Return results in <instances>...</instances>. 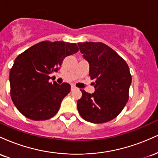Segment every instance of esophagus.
Returning a JSON list of instances; mask_svg holds the SVG:
<instances>
[{
  "label": "esophagus",
  "instance_id": "obj_1",
  "mask_svg": "<svg viewBox=\"0 0 158 158\" xmlns=\"http://www.w3.org/2000/svg\"><path fill=\"white\" fill-rule=\"evenodd\" d=\"M76 88H76L75 86H73V85H71V90H74L76 89Z\"/></svg>",
  "mask_w": 158,
  "mask_h": 158
}]
</instances>
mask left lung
<instances>
[{"label": "left lung", "mask_w": 158, "mask_h": 158, "mask_svg": "<svg viewBox=\"0 0 158 158\" xmlns=\"http://www.w3.org/2000/svg\"><path fill=\"white\" fill-rule=\"evenodd\" d=\"M83 57L89 63V75L95 91L81 90L77 101L79 113L85 120L104 123L117 117L128 100L131 76L126 61L113 49L101 42L78 43Z\"/></svg>", "instance_id": "1"}]
</instances>
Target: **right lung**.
<instances>
[{
	"instance_id": "right-lung-1",
	"label": "right lung",
	"mask_w": 158,
	"mask_h": 158,
	"mask_svg": "<svg viewBox=\"0 0 158 158\" xmlns=\"http://www.w3.org/2000/svg\"><path fill=\"white\" fill-rule=\"evenodd\" d=\"M78 51L76 43L44 41L18 56L10 73V95L24 117L46 120L59 111L70 85L50 83L49 75L60 69L65 57Z\"/></svg>"
}]
</instances>
